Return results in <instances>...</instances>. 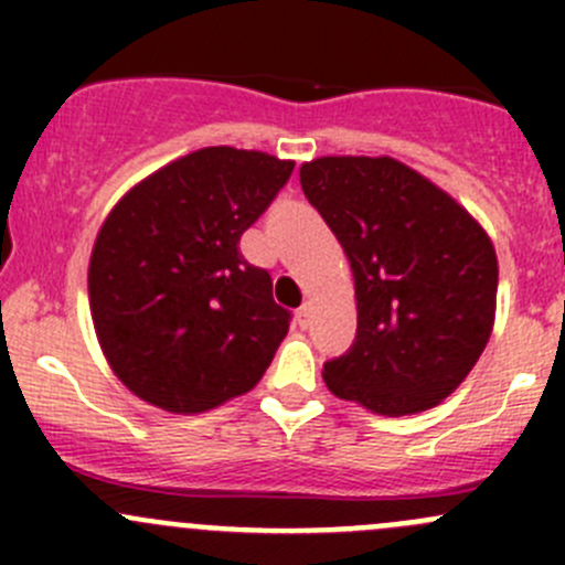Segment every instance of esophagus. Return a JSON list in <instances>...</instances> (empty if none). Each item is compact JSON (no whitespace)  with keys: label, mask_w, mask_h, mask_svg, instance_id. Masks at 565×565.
<instances>
[{"label":"esophagus","mask_w":565,"mask_h":565,"mask_svg":"<svg viewBox=\"0 0 565 565\" xmlns=\"http://www.w3.org/2000/svg\"><path fill=\"white\" fill-rule=\"evenodd\" d=\"M295 322H298L300 328H309V322H311V303H303L298 311H295Z\"/></svg>","instance_id":"34e87169"}]
</instances>
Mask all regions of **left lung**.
Segmentation results:
<instances>
[{
  "label": "left lung",
  "mask_w": 565,
  "mask_h": 565,
  "mask_svg": "<svg viewBox=\"0 0 565 565\" xmlns=\"http://www.w3.org/2000/svg\"><path fill=\"white\" fill-rule=\"evenodd\" d=\"M300 185L355 278L358 333L324 363L328 391L388 418L437 407L492 335L489 235L451 193L388 156L315 158Z\"/></svg>",
  "instance_id": "8db88e82"
}]
</instances>
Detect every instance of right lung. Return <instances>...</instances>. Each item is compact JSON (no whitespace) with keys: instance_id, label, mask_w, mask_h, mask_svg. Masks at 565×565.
<instances>
[{"instance_id":"add662e5","label":"right lung","mask_w":565,"mask_h":565,"mask_svg":"<svg viewBox=\"0 0 565 565\" xmlns=\"http://www.w3.org/2000/svg\"><path fill=\"white\" fill-rule=\"evenodd\" d=\"M292 169L259 150L202 147L114 204L89 256V311L130 393L196 415L259 383L289 311L237 243Z\"/></svg>"}]
</instances>
